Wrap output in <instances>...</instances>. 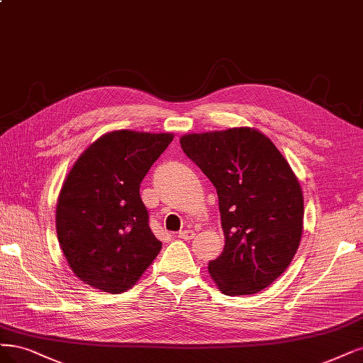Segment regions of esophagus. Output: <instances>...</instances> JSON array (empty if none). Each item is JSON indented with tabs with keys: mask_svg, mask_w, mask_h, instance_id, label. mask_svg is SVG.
Returning <instances> with one entry per match:
<instances>
[{
	"mask_svg": "<svg viewBox=\"0 0 363 363\" xmlns=\"http://www.w3.org/2000/svg\"><path fill=\"white\" fill-rule=\"evenodd\" d=\"M179 237L183 240H191L195 237V231L194 230H183L179 233Z\"/></svg>",
	"mask_w": 363,
	"mask_h": 363,
	"instance_id": "1",
	"label": "esophagus"
}]
</instances>
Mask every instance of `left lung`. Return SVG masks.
I'll return each mask as SVG.
<instances>
[{"label": "left lung", "mask_w": 363, "mask_h": 363, "mask_svg": "<svg viewBox=\"0 0 363 363\" xmlns=\"http://www.w3.org/2000/svg\"><path fill=\"white\" fill-rule=\"evenodd\" d=\"M186 156L213 183L225 237L208 262L220 293L264 290L290 266L303 233V194L290 164L254 128H231L180 138Z\"/></svg>", "instance_id": "left-lung-1"}]
</instances>
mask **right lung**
I'll return each instance as SVG.
<instances>
[{"label": "right lung", "mask_w": 363, "mask_h": 363, "mask_svg": "<svg viewBox=\"0 0 363 363\" xmlns=\"http://www.w3.org/2000/svg\"><path fill=\"white\" fill-rule=\"evenodd\" d=\"M172 133L112 130L86 147L61 186L55 228L82 282L118 294L135 285L162 242L148 227L140 184Z\"/></svg>", "instance_id": "obj_1"}]
</instances>
